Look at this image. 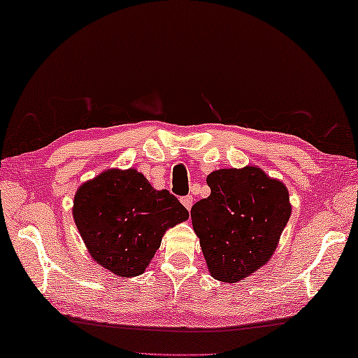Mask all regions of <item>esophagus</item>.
Wrapping results in <instances>:
<instances>
[{
    "mask_svg": "<svg viewBox=\"0 0 358 358\" xmlns=\"http://www.w3.org/2000/svg\"><path fill=\"white\" fill-rule=\"evenodd\" d=\"M180 203H182V205L187 208V210L190 211V208H192V205H194V196L192 195H187V196H182L180 198Z\"/></svg>",
    "mask_w": 358,
    "mask_h": 358,
    "instance_id": "obj_1",
    "label": "esophagus"
}]
</instances>
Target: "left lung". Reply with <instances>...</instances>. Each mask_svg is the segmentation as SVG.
<instances>
[{"mask_svg": "<svg viewBox=\"0 0 358 358\" xmlns=\"http://www.w3.org/2000/svg\"><path fill=\"white\" fill-rule=\"evenodd\" d=\"M206 182L211 195L192 206V224L210 273L236 283L273 255L291 214L288 190L256 166L219 169Z\"/></svg>", "mask_w": 358, "mask_h": 358, "instance_id": "1", "label": "left lung"}]
</instances>
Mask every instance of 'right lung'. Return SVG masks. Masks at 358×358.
Listing matches in <instances>:
<instances>
[{
	"label": "right lung",
	"mask_w": 358,
	"mask_h": 358,
	"mask_svg": "<svg viewBox=\"0 0 358 358\" xmlns=\"http://www.w3.org/2000/svg\"><path fill=\"white\" fill-rule=\"evenodd\" d=\"M73 217L92 259L120 277L144 273L169 227L189 211L136 169H110L76 192Z\"/></svg>",
	"instance_id": "add662e5"
}]
</instances>
